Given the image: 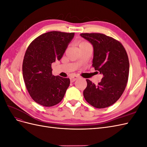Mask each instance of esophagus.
<instances>
[{
	"mask_svg": "<svg viewBox=\"0 0 147 147\" xmlns=\"http://www.w3.org/2000/svg\"><path fill=\"white\" fill-rule=\"evenodd\" d=\"M80 77L78 76H77V75H74V76L70 78V82H75V80H77V79H78Z\"/></svg>",
	"mask_w": 147,
	"mask_h": 147,
	"instance_id": "1",
	"label": "esophagus"
}]
</instances>
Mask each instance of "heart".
<instances>
[{
	"label": "heart",
	"mask_w": 147,
	"mask_h": 147,
	"mask_svg": "<svg viewBox=\"0 0 147 147\" xmlns=\"http://www.w3.org/2000/svg\"><path fill=\"white\" fill-rule=\"evenodd\" d=\"M85 43H88L86 42H84V41L80 42L78 43V46H79V45H83V44H85Z\"/></svg>",
	"instance_id": "heart-1"
}]
</instances>
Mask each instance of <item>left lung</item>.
<instances>
[{
	"label": "left lung",
	"instance_id": "1",
	"mask_svg": "<svg viewBox=\"0 0 147 147\" xmlns=\"http://www.w3.org/2000/svg\"><path fill=\"white\" fill-rule=\"evenodd\" d=\"M80 35L92 45V67L103 75L97 85L86 79L84 97L94 107H108L119 99L127 85L129 62L126 51L119 41L104 34L82 33Z\"/></svg>",
	"mask_w": 147,
	"mask_h": 147
}]
</instances>
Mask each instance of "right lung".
I'll return each mask as SVG.
<instances>
[{"label":"right lung","instance_id":"right-lung-1","mask_svg":"<svg viewBox=\"0 0 147 147\" xmlns=\"http://www.w3.org/2000/svg\"><path fill=\"white\" fill-rule=\"evenodd\" d=\"M74 32L51 31L30 43L23 62V75L29 94L37 104L54 106L63 100L70 84L69 78L54 76L51 64L60 60Z\"/></svg>","mask_w":147,"mask_h":147}]
</instances>
